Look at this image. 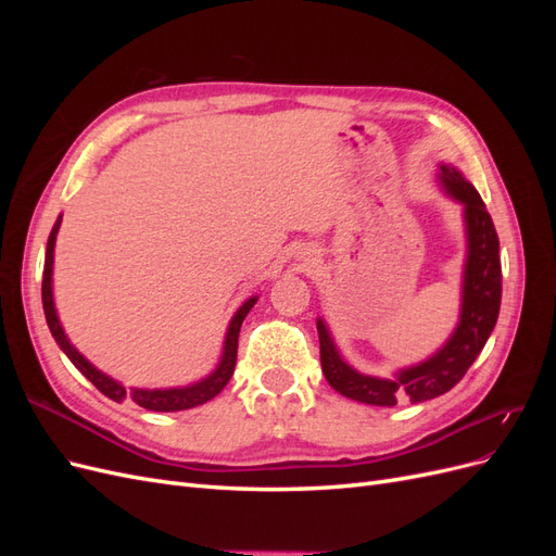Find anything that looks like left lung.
I'll return each instance as SVG.
<instances>
[{"mask_svg":"<svg viewBox=\"0 0 556 556\" xmlns=\"http://www.w3.org/2000/svg\"><path fill=\"white\" fill-rule=\"evenodd\" d=\"M445 192L464 206L466 223V264L462 285L459 325L447 343L433 355L415 366L401 368L394 378H376L355 371L336 348L325 319H317L319 362L323 374L336 392L368 403V406H396L399 401L422 403L450 392L482 352L494 331L501 308V257L498 237L486 213L484 201L454 166L441 164L439 174Z\"/></svg>","mask_w":556,"mask_h":556,"instance_id":"left-lung-1","label":"left lung"}]
</instances>
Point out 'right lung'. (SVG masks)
<instances>
[{"label":"right lung","mask_w":556,"mask_h":556,"mask_svg":"<svg viewBox=\"0 0 556 556\" xmlns=\"http://www.w3.org/2000/svg\"><path fill=\"white\" fill-rule=\"evenodd\" d=\"M62 225V215L55 220L53 231H50L48 237V245H46V262H43V282H41V301H43V313H46V323L50 333H53L55 343L60 345V350L64 352L66 357L72 359V364L78 368V371L86 376L99 392L104 396L123 403L125 399H131L134 403H139L141 408L146 410H157V413H174V410H188L194 406H201V403L211 401L213 396L220 394L225 390V384L229 382L231 374H233V366H237V350H239V331L245 315L250 313V308L255 306L257 296H250L245 304L233 313L227 336H225V348H223V357L220 364H217L215 371L211 376H206L204 380L192 382L188 387H172V390H137V387H131V390H125V387L113 380L111 376L99 371L97 366H92L86 357L80 355V352L70 343L66 339V333L60 325V317L55 311V301H53V252H55V239H58V231Z\"/></svg>","instance_id":"1"}]
</instances>
